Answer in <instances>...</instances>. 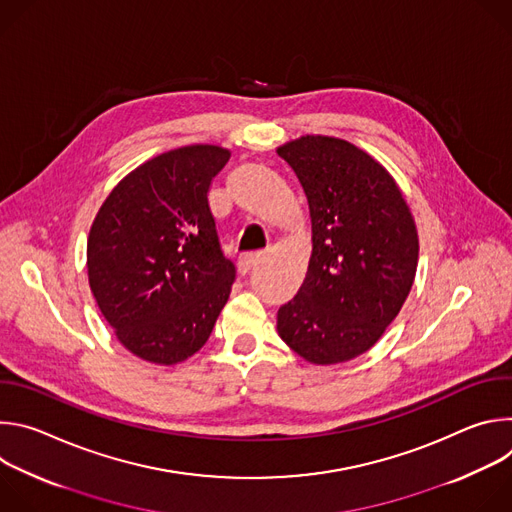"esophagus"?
Segmentation results:
<instances>
[{
  "label": "esophagus",
  "instance_id": "34e87169",
  "mask_svg": "<svg viewBox=\"0 0 512 512\" xmlns=\"http://www.w3.org/2000/svg\"><path fill=\"white\" fill-rule=\"evenodd\" d=\"M261 259H263V253H245V255H241L239 261H237L239 273H241V275H247Z\"/></svg>",
  "mask_w": 512,
  "mask_h": 512
}]
</instances>
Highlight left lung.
Masks as SVG:
<instances>
[{"instance_id":"left-lung-1","label":"left lung","mask_w":512,"mask_h":512,"mask_svg":"<svg viewBox=\"0 0 512 512\" xmlns=\"http://www.w3.org/2000/svg\"><path fill=\"white\" fill-rule=\"evenodd\" d=\"M275 152L296 172L312 221L308 273L279 308L277 334L312 364L348 362L379 342L409 296L415 218L387 168L346 139L302 135Z\"/></svg>"}]
</instances>
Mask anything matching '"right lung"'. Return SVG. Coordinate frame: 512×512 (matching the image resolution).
Returning a JSON list of instances; mask_svg holds the SVG:
<instances>
[{"label": "right lung", "instance_id": "obj_1", "mask_svg": "<svg viewBox=\"0 0 512 512\" xmlns=\"http://www.w3.org/2000/svg\"><path fill=\"white\" fill-rule=\"evenodd\" d=\"M231 150L194 143L129 172L105 198L87 241L89 285L117 340L160 367L184 362L225 308L235 265L208 206Z\"/></svg>", "mask_w": 512, "mask_h": 512}]
</instances>
